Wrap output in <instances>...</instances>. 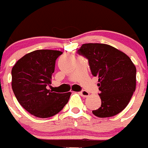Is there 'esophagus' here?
I'll list each match as a JSON object with an SVG mask.
<instances>
[{
  "instance_id": "1",
  "label": "esophagus",
  "mask_w": 148,
  "mask_h": 148,
  "mask_svg": "<svg viewBox=\"0 0 148 148\" xmlns=\"http://www.w3.org/2000/svg\"><path fill=\"white\" fill-rule=\"evenodd\" d=\"M79 93H80V95H82V97H84V98L88 97L89 95H90V93H89L87 91H86V90H82V91H81Z\"/></svg>"
}]
</instances>
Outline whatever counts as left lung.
I'll list each match as a JSON object with an SVG mask.
<instances>
[{
	"mask_svg": "<svg viewBox=\"0 0 148 148\" xmlns=\"http://www.w3.org/2000/svg\"><path fill=\"white\" fill-rule=\"evenodd\" d=\"M78 53L88 59L93 76L99 78L101 105L92 113L99 118L116 116L130 102L136 86V68L129 56L105 44H84Z\"/></svg>",
	"mask_w": 148,
	"mask_h": 148,
	"instance_id": "1",
	"label": "left lung"
}]
</instances>
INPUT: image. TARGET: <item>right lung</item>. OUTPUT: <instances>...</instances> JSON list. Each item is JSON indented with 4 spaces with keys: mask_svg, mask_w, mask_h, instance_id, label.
Returning a JSON list of instances; mask_svg holds the SVG:
<instances>
[{
    "mask_svg": "<svg viewBox=\"0 0 148 148\" xmlns=\"http://www.w3.org/2000/svg\"><path fill=\"white\" fill-rule=\"evenodd\" d=\"M62 52L38 49L18 60L12 69V88L19 104L30 114L49 118L67 104L71 92L56 93L48 90L52 84L56 60Z\"/></svg>",
    "mask_w": 148,
    "mask_h": 148,
    "instance_id": "1",
    "label": "right lung"
}]
</instances>
